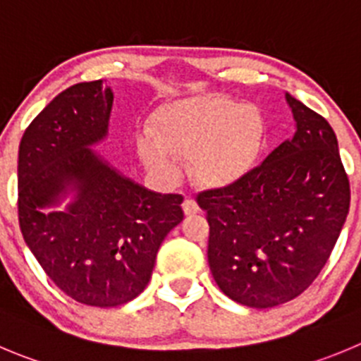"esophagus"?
<instances>
[{
    "label": "esophagus",
    "mask_w": 361,
    "mask_h": 361,
    "mask_svg": "<svg viewBox=\"0 0 361 361\" xmlns=\"http://www.w3.org/2000/svg\"><path fill=\"white\" fill-rule=\"evenodd\" d=\"M183 211L186 212L188 216L197 214V212H198V204H197V202H195V198L191 197V195H186V198H184Z\"/></svg>",
    "instance_id": "34e87169"
}]
</instances>
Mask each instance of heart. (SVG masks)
Segmentation results:
<instances>
[{"instance_id": "b5f03b06", "label": "heart", "mask_w": 361, "mask_h": 361, "mask_svg": "<svg viewBox=\"0 0 361 361\" xmlns=\"http://www.w3.org/2000/svg\"><path fill=\"white\" fill-rule=\"evenodd\" d=\"M266 123L255 106L228 97H198L161 113L154 138L140 140V156L157 173L175 178L177 161L191 159L198 183L225 188L241 180L259 159Z\"/></svg>"}]
</instances>
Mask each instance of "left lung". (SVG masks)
Returning a JSON list of instances; mask_svg holds the SVG:
<instances>
[{
	"label": "left lung",
	"instance_id": "1",
	"mask_svg": "<svg viewBox=\"0 0 361 361\" xmlns=\"http://www.w3.org/2000/svg\"><path fill=\"white\" fill-rule=\"evenodd\" d=\"M296 120L241 180L198 193L209 221L207 260L223 294L252 308L287 303L312 286L351 202L337 136L319 113L286 94Z\"/></svg>",
	"mask_w": 361,
	"mask_h": 361
}]
</instances>
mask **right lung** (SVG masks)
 <instances>
[{
  "label": "right lung",
  "instance_id": "1",
  "mask_svg": "<svg viewBox=\"0 0 361 361\" xmlns=\"http://www.w3.org/2000/svg\"><path fill=\"white\" fill-rule=\"evenodd\" d=\"M111 106L102 80L67 88L24 131L17 161L24 243L58 289L101 308L145 289L161 243L184 218L180 195L147 190L90 149L108 136ZM68 192L65 212L42 211Z\"/></svg>",
  "mask_w": 361,
  "mask_h": 361
}]
</instances>
